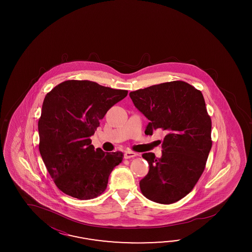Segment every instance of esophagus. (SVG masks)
I'll return each mask as SVG.
<instances>
[{
	"mask_svg": "<svg viewBox=\"0 0 252 252\" xmlns=\"http://www.w3.org/2000/svg\"><path fill=\"white\" fill-rule=\"evenodd\" d=\"M137 156V153H134V152H130V151H126L125 154H124V157L125 159H130V158H134Z\"/></svg>",
	"mask_w": 252,
	"mask_h": 252,
	"instance_id": "34e87169",
	"label": "esophagus"
}]
</instances>
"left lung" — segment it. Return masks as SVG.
I'll return each instance as SVG.
<instances>
[{
	"instance_id": "1",
	"label": "left lung",
	"mask_w": 252,
	"mask_h": 252,
	"mask_svg": "<svg viewBox=\"0 0 252 252\" xmlns=\"http://www.w3.org/2000/svg\"><path fill=\"white\" fill-rule=\"evenodd\" d=\"M135 106L150 120L145 133L161 130L162 156L142 157L150 171L139 182L146 198L171 204L186 197L202 175L211 148L212 120L200 91L190 84L171 81L129 93Z\"/></svg>"
}]
</instances>
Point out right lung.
I'll use <instances>...</instances> for the list:
<instances>
[{
    "mask_svg": "<svg viewBox=\"0 0 252 252\" xmlns=\"http://www.w3.org/2000/svg\"><path fill=\"white\" fill-rule=\"evenodd\" d=\"M127 91L90 80H66L47 93L38 119V149L56 187L78 199L101 195L121 152L94 149L91 137L107 111Z\"/></svg>",
    "mask_w": 252,
    "mask_h": 252,
    "instance_id": "add662e5",
    "label": "right lung"
}]
</instances>
